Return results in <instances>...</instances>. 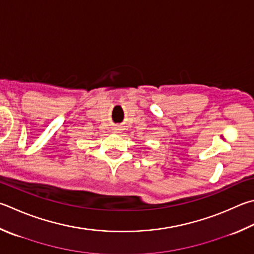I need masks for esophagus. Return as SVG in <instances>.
<instances>
[{"label":"esophagus","instance_id":"1","mask_svg":"<svg viewBox=\"0 0 254 254\" xmlns=\"http://www.w3.org/2000/svg\"><path fill=\"white\" fill-rule=\"evenodd\" d=\"M120 130V128H117V131H119Z\"/></svg>","mask_w":254,"mask_h":254}]
</instances>
